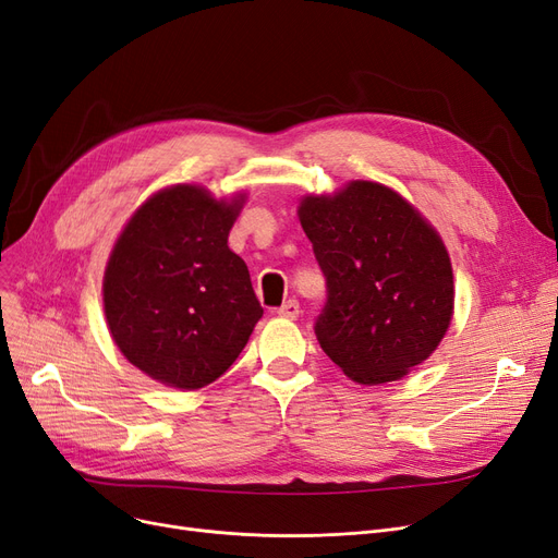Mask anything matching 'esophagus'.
I'll list each match as a JSON object with an SVG mask.
<instances>
[{
    "label": "esophagus",
    "mask_w": 558,
    "mask_h": 558,
    "mask_svg": "<svg viewBox=\"0 0 558 558\" xmlns=\"http://www.w3.org/2000/svg\"><path fill=\"white\" fill-rule=\"evenodd\" d=\"M299 313H301V305H299V301H296V299L284 301V303L278 307V315H280V317H284V319H296V317H299Z\"/></svg>",
    "instance_id": "1"
}]
</instances>
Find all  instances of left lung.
Wrapping results in <instances>:
<instances>
[{"label":"left lung","instance_id":"8db88e82","mask_svg":"<svg viewBox=\"0 0 558 558\" xmlns=\"http://www.w3.org/2000/svg\"><path fill=\"white\" fill-rule=\"evenodd\" d=\"M326 278L315 336L347 377H404L441 342L452 315V268L439 234L396 191L352 181L299 206Z\"/></svg>","mask_w":558,"mask_h":558}]
</instances>
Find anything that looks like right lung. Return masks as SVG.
I'll list each match as a JSON object with an SVG mask.
<instances>
[{
  "label": "right lung",
  "instance_id": "obj_1",
  "mask_svg": "<svg viewBox=\"0 0 558 558\" xmlns=\"http://www.w3.org/2000/svg\"><path fill=\"white\" fill-rule=\"evenodd\" d=\"M241 202L174 185L121 232L102 282L110 333L142 373L183 390L216 381L264 315L227 236Z\"/></svg>",
  "mask_w": 558,
  "mask_h": 558
}]
</instances>
